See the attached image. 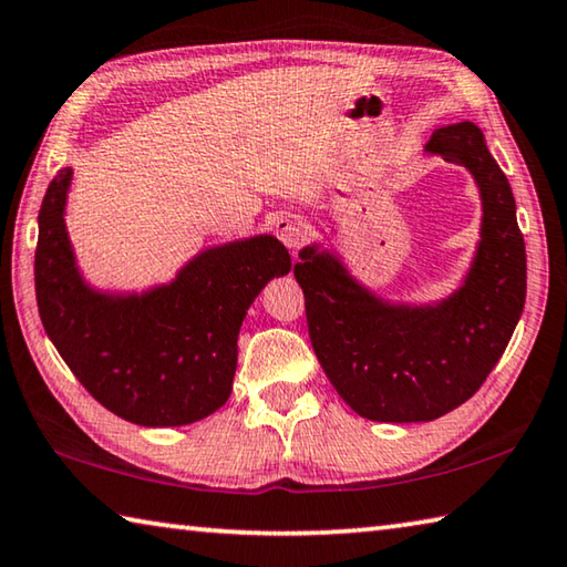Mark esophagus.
Segmentation results:
<instances>
[{
    "label": "esophagus",
    "instance_id": "obj_1",
    "mask_svg": "<svg viewBox=\"0 0 567 567\" xmlns=\"http://www.w3.org/2000/svg\"><path fill=\"white\" fill-rule=\"evenodd\" d=\"M274 234L278 236V241H281L289 251H296V248L301 246V236H303V228L299 224V218L291 216V214H281L274 221Z\"/></svg>",
    "mask_w": 567,
    "mask_h": 567
}]
</instances>
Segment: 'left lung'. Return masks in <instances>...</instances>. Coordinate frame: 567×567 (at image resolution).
I'll return each mask as SVG.
<instances>
[{
	"label": "left lung",
	"instance_id": "left-lung-1",
	"mask_svg": "<svg viewBox=\"0 0 567 567\" xmlns=\"http://www.w3.org/2000/svg\"><path fill=\"white\" fill-rule=\"evenodd\" d=\"M425 154L463 166L481 196L478 244L458 289L439 301L385 299L336 248L303 246L293 276L313 351L341 399L379 423L435 421L488 379L525 306V244L515 198L473 122L443 126Z\"/></svg>",
	"mask_w": 567,
	"mask_h": 567
}]
</instances>
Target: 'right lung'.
Segmentation results:
<instances>
[{
	"instance_id": "right-lung-1",
	"label": "right lung",
	"mask_w": 567,
	"mask_h": 567,
	"mask_svg": "<svg viewBox=\"0 0 567 567\" xmlns=\"http://www.w3.org/2000/svg\"><path fill=\"white\" fill-rule=\"evenodd\" d=\"M66 166L39 208L34 258L44 331L79 383L128 423L188 425L221 409L234 389L238 331L248 306L291 256L271 234L206 246L166 284L99 289L84 276L66 228Z\"/></svg>"
}]
</instances>
